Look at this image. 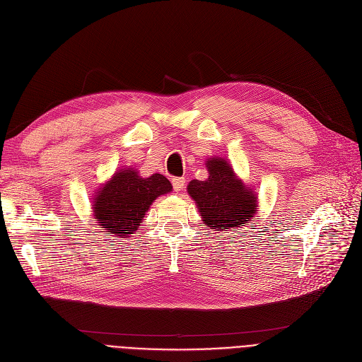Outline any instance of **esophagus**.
Instances as JSON below:
<instances>
[{"mask_svg":"<svg viewBox=\"0 0 362 362\" xmlns=\"http://www.w3.org/2000/svg\"><path fill=\"white\" fill-rule=\"evenodd\" d=\"M171 183H173L175 192H180L182 189H183V186H185V183H186V179L185 177H175L173 180H171Z\"/></svg>","mask_w":362,"mask_h":362,"instance_id":"esophagus-1","label":"esophagus"}]
</instances>
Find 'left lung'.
Returning <instances> with one entry per match:
<instances>
[{"instance_id": "1", "label": "left lung", "mask_w": 362, "mask_h": 362, "mask_svg": "<svg viewBox=\"0 0 362 362\" xmlns=\"http://www.w3.org/2000/svg\"><path fill=\"white\" fill-rule=\"evenodd\" d=\"M206 180H192L187 192L197 202L205 226L217 230L242 227L254 217L257 197L233 175L229 163L220 158L206 161Z\"/></svg>"}]
</instances>
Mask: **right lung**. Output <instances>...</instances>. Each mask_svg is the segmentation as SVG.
Masks as SVG:
<instances>
[{
    "instance_id": "right-lung-1",
    "label": "right lung",
    "mask_w": 362,
    "mask_h": 362,
    "mask_svg": "<svg viewBox=\"0 0 362 362\" xmlns=\"http://www.w3.org/2000/svg\"><path fill=\"white\" fill-rule=\"evenodd\" d=\"M170 191L163 175L141 177L135 170L117 171L95 198V218L108 235H133L154 199Z\"/></svg>"
}]
</instances>
